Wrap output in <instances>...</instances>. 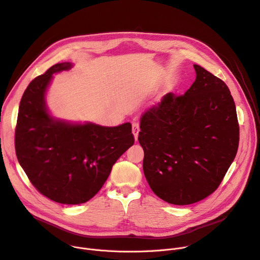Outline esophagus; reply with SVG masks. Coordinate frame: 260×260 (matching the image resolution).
<instances>
[{
    "label": "esophagus",
    "mask_w": 260,
    "mask_h": 260,
    "mask_svg": "<svg viewBox=\"0 0 260 260\" xmlns=\"http://www.w3.org/2000/svg\"><path fill=\"white\" fill-rule=\"evenodd\" d=\"M132 131H133V134H134V137H135V140L137 141L138 140V135H139V132H140L139 124H138L137 122H134L133 125H132Z\"/></svg>",
    "instance_id": "esophagus-1"
}]
</instances>
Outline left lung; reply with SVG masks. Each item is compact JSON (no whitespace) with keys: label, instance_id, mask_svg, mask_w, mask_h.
Listing matches in <instances>:
<instances>
[{"label":"left lung","instance_id":"8db88e82","mask_svg":"<svg viewBox=\"0 0 260 260\" xmlns=\"http://www.w3.org/2000/svg\"><path fill=\"white\" fill-rule=\"evenodd\" d=\"M196 81L184 95L168 93L140 119L138 140L152 191L174 205H190L213 193L238 148L239 125L230 90L193 64Z\"/></svg>","mask_w":260,"mask_h":260}]
</instances>
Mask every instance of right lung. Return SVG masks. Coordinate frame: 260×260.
Instances as JSON below:
<instances>
[{"mask_svg":"<svg viewBox=\"0 0 260 260\" xmlns=\"http://www.w3.org/2000/svg\"><path fill=\"white\" fill-rule=\"evenodd\" d=\"M71 68V62L56 63L29 83L20 102L14 144L20 165L39 192L77 205L99 191L135 138L129 122L115 127L72 124L49 115L45 94L52 75Z\"/></svg>","mask_w":260,"mask_h":260,"instance_id":"1","label":"right lung"}]
</instances>
